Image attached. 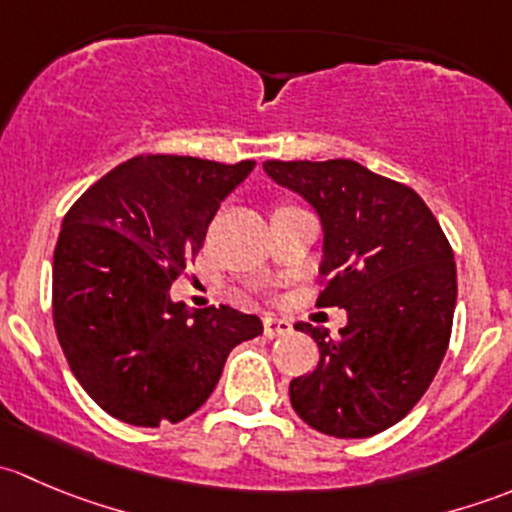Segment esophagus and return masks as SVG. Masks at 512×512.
Segmentation results:
<instances>
[{"label": "esophagus", "mask_w": 512, "mask_h": 512, "mask_svg": "<svg viewBox=\"0 0 512 512\" xmlns=\"http://www.w3.org/2000/svg\"><path fill=\"white\" fill-rule=\"evenodd\" d=\"M262 332H265V337H285V334L292 332V324L287 322V319H275V317H267L265 322H262Z\"/></svg>", "instance_id": "esophagus-1"}]
</instances>
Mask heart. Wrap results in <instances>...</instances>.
Listing matches in <instances>:
<instances>
[{
	"label": "heart",
	"mask_w": 512,
	"mask_h": 512,
	"mask_svg": "<svg viewBox=\"0 0 512 512\" xmlns=\"http://www.w3.org/2000/svg\"><path fill=\"white\" fill-rule=\"evenodd\" d=\"M280 208H285V205H280Z\"/></svg>",
	"instance_id": "1"
}]
</instances>
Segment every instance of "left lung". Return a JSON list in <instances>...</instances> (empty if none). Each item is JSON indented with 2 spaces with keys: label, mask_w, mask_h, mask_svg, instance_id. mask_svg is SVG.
I'll return each mask as SVG.
<instances>
[{
  "label": "left lung",
  "mask_w": 512,
  "mask_h": 512,
  "mask_svg": "<svg viewBox=\"0 0 512 512\" xmlns=\"http://www.w3.org/2000/svg\"><path fill=\"white\" fill-rule=\"evenodd\" d=\"M265 170L322 218L317 307L347 309L337 339L294 324L319 361L289 381L292 409L327 436H376L414 409L446 356L458 292L451 242L416 190L354 160H267Z\"/></svg>",
  "instance_id": "1"
}]
</instances>
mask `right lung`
Returning <instances> with one entry per match:
<instances>
[{
	"label": "right lung",
	"mask_w": 512,
	"mask_h": 512,
	"mask_svg": "<svg viewBox=\"0 0 512 512\" xmlns=\"http://www.w3.org/2000/svg\"><path fill=\"white\" fill-rule=\"evenodd\" d=\"M255 168L136 156L66 213L54 250V329L86 394L131 426L178 423L213 394L227 354L262 334L255 314L188 309L170 285L203 250L220 203Z\"/></svg>",
	"instance_id": "add662e5"
}]
</instances>
